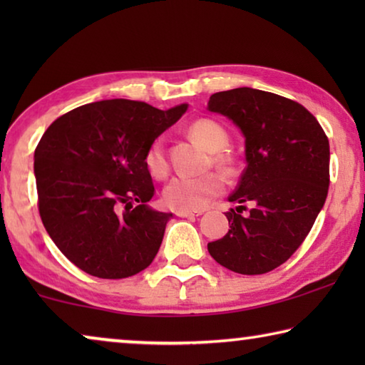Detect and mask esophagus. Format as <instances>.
<instances>
[{
    "label": "esophagus",
    "mask_w": 365,
    "mask_h": 365,
    "mask_svg": "<svg viewBox=\"0 0 365 365\" xmlns=\"http://www.w3.org/2000/svg\"><path fill=\"white\" fill-rule=\"evenodd\" d=\"M201 212H195V211H175V215L178 217H195V215H200Z\"/></svg>",
    "instance_id": "1"
}]
</instances>
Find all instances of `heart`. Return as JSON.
<instances>
[{
    "instance_id": "heart-1",
    "label": "heart",
    "mask_w": 365,
    "mask_h": 365,
    "mask_svg": "<svg viewBox=\"0 0 365 365\" xmlns=\"http://www.w3.org/2000/svg\"><path fill=\"white\" fill-rule=\"evenodd\" d=\"M190 133L211 153H219L227 146V133L217 122L200 119L191 123ZM215 160L225 165L224 156L217 154ZM145 164L153 177L163 178L169 170L164 138L153 140L145 154ZM222 191V180L217 174L209 172L201 175H175L163 190L164 202L177 211H200Z\"/></svg>"
}]
</instances>
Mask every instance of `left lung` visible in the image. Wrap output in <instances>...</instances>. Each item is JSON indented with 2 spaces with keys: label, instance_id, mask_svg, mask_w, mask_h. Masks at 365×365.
Wrapping results in <instances>:
<instances>
[{
  "label": "left lung",
  "instance_id": "8db88e82",
  "mask_svg": "<svg viewBox=\"0 0 365 365\" xmlns=\"http://www.w3.org/2000/svg\"><path fill=\"white\" fill-rule=\"evenodd\" d=\"M245 137L246 169L225 212L230 230L207 245L215 261L243 275L274 270L299 248L322 211L330 183V145L316 117L269 91L233 88L209 98Z\"/></svg>",
  "mask_w": 365,
  "mask_h": 365
}]
</instances>
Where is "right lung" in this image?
I'll return each instance as SVG.
<instances>
[{
    "instance_id": "add662e5",
    "label": "right lung",
    "mask_w": 365,
    "mask_h": 365,
    "mask_svg": "<svg viewBox=\"0 0 365 365\" xmlns=\"http://www.w3.org/2000/svg\"><path fill=\"white\" fill-rule=\"evenodd\" d=\"M106 100L72 109L43 133L34 156L38 209L59 251L98 279H127L156 257L172 214L154 211L145 154L187 113Z\"/></svg>"
}]
</instances>
